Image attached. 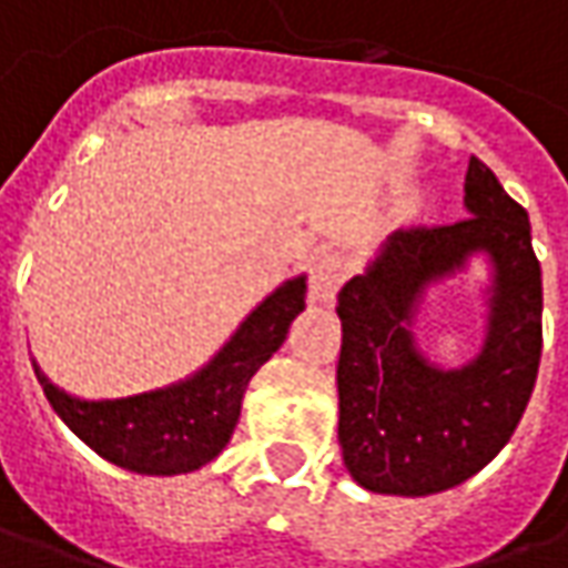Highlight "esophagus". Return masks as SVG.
Returning a JSON list of instances; mask_svg holds the SVG:
<instances>
[{"label":"esophagus","instance_id":"obj_1","mask_svg":"<svg viewBox=\"0 0 568 568\" xmlns=\"http://www.w3.org/2000/svg\"><path fill=\"white\" fill-rule=\"evenodd\" d=\"M344 281V258L338 252H318L310 268V300L318 306H332Z\"/></svg>","mask_w":568,"mask_h":568}]
</instances>
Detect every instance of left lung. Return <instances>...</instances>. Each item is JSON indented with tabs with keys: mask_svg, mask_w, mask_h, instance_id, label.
I'll list each match as a JSON object with an SVG mask.
<instances>
[{
	"mask_svg": "<svg viewBox=\"0 0 568 568\" xmlns=\"http://www.w3.org/2000/svg\"><path fill=\"white\" fill-rule=\"evenodd\" d=\"M470 217L392 233L338 294V443L363 490L429 496L465 484L509 443L540 366V262L528 211L470 158ZM484 254L491 265L488 332L462 367L419 351L413 325L425 291Z\"/></svg>",
	"mask_w": 568,
	"mask_h": 568,
	"instance_id": "left-lung-1",
	"label": "left lung"
}]
</instances>
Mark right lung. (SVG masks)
I'll use <instances>...</instances> for the list:
<instances>
[{"instance_id":"1","label":"right lung","mask_w":568,"mask_h":568,"mask_svg":"<svg viewBox=\"0 0 568 568\" xmlns=\"http://www.w3.org/2000/svg\"><path fill=\"white\" fill-rule=\"evenodd\" d=\"M303 310L306 274H296L240 322L202 369L142 395L88 402L53 385L37 363L33 373L59 420L110 465L151 477L189 474L224 452L252 376L272 361Z\"/></svg>"}]
</instances>
